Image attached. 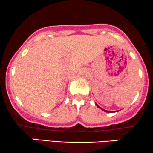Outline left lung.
Returning <instances> with one entry per match:
<instances>
[{
    "label": "left lung",
    "instance_id": "obj_1",
    "mask_svg": "<svg viewBox=\"0 0 153 153\" xmlns=\"http://www.w3.org/2000/svg\"><path fill=\"white\" fill-rule=\"evenodd\" d=\"M97 107H98V108H100L101 110H102V111H105V112H108V113H111V112H112V111H106V110H104V109H102V108H100V107H99V106L98 105H97Z\"/></svg>",
    "mask_w": 153,
    "mask_h": 153
}]
</instances>
